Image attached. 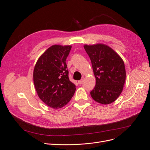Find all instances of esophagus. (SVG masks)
Masks as SVG:
<instances>
[{
    "label": "esophagus",
    "mask_w": 150,
    "mask_h": 150,
    "mask_svg": "<svg viewBox=\"0 0 150 150\" xmlns=\"http://www.w3.org/2000/svg\"><path fill=\"white\" fill-rule=\"evenodd\" d=\"M83 81H84V79H81V80L78 81V84H81L83 83Z\"/></svg>",
    "instance_id": "obj_1"
}]
</instances>
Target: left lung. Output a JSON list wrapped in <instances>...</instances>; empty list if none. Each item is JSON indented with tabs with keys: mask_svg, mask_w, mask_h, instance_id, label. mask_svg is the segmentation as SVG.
Returning <instances> with one entry per match:
<instances>
[{
	"mask_svg": "<svg viewBox=\"0 0 150 150\" xmlns=\"http://www.w3.org/2000/svg\"><path fill=\"white\" fill-rule=\"evenodd\" d=\"M90 58L96 85L91 91L95 101L103 104L114 102L121 94L126 80L124 62L114 50L105 44L84 45Z\"/></svg>",
	"mask_w": 150,
	"mask_h": 150,
	"instance_id": "1",
	"label": "left lung"
}]
</instances>
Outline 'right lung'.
Instances as JSON below:
<instances>
[{"label":"right lung","instance_id":"obj_1","mask_svg":"<svg viewBox=\"0 0 150 150\" xmlns=\"http://www.w3.org/2000/svg\"><path fill=\"white\" fill-rule=\"evenodd\" d=\"M71 46L53 45L48 48L35 65L33 79L38 96L54 109L69 103L75 93L76 86L69 81L66 58Z\"/></svg>","mask_w":150,"mask_h":150}]
</instances>
